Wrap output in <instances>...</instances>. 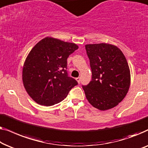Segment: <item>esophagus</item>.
I'll return each mask as SVG.
<instances>
[{
    "label": "esophagus",
    "instance_id": "obj_1",
    "mask_svg": "<svg viewBox=\"0 0 148 148\" xmlns=\"http://www.w3.org/2000/svg\"><path fill=\"white\" fill-rule=\"evenodd\" d=\"M76 80L77 81V82H78V83H80V77H78V78H76Z\"/></svg>",
    "mask_w": 148,
    "mask_h": 148
}]
</instances>
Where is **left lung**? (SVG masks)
Instances as JSON below:
<instances>
[{
  "label": "left lung",
  "mask_w": 148,
  "mask_h": 148,
  "mask_svg": "<svg viewBox=\"0 0 148 148\" xmlns=\"http://www.w3.org/2000/svg\"><path fill=\"white\" fill-rule=\"evenodd\" d=\"M85 48L92 70V80L82 86L86 99L101 111L112 109L123 101L130 88L127 61L115 45L86 44Z\"/></svg>",
  "instance_id": "1"
}]
</instances>
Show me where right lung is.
I'll return each instance as SVG.
<instances>
[{
  "label": "right lung",
  "mask_w": 148,
  "mask_h": 148,
  "mask_svg": "<svg viewBox=\"0 0 148 148\" xmlns=\"http://www.w3.org/2000/svg\"><path fill=\"white\" fill-rule=\"evenodd\" d=\"M78 48L76 43L51 37L41 39L33 47L23 66L22 79L33 101L52 106L63 101L78 84L66 71L67 58Z\"/></svg>",
  "instance_id": "obj_1"
}]
</instances>
